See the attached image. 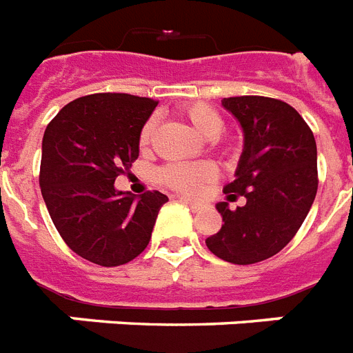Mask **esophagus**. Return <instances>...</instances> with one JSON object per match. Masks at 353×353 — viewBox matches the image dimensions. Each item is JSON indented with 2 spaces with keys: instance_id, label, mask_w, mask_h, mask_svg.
I'll return each mask as SVG.
<instances>
[{
  "instance_id": "34e87169",
  "label": "esophagus",
  "mask_w": 353,
  "mask_h": 353,
  "mask_svg": "<svg viewBox=\"0 0 353 353\" xmlns=\"http://www.w3.org/2000/svg\"><path fill=\"white\" fill-rule=\"evenodd\" d=\"M179 199L182 200L184 204L190 205V208L193 211H200V210H202V204H200V202H196V200H191V199H188V196H179Z\"/></svg>"
}]
</instances>
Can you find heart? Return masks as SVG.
Segmentation results:
<instances>
[{
  "label": "heart",
  "mask_w": 353,
  "mask_h": 353,
  "mask_svg": "<svg viewBox=\"0 0 353 353\" xmlns=\"http://www.w3.org/2000/svg\"><path fill=\"white\" fill-rule=\"evenodd\" d=\"M184 114L188 122L208 140H215L224 131V118L215 107L204 101H194L184 107ZM154 128H157V118H149L142 132H140V143L148 145L151 140ZM162 182L171 185L173 190L179 191H194L200 182L215 179V168L211 163L196 162V163H169L160 173Z\"/></svg>",
  "instance_id": "obj_1"
}]
</instances>
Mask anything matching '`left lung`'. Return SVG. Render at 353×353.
I'll use <instances>...</instances> for the list:
<instances>
[{
	"label": "left lung",
	"instance_id": "left-lung-1",
	"mask_svg": "<svg viewBox=\"0 0 353 353\" xmlns=\"http://www.w3.org/2000/svg\"><path fill=\"white\" fill-rule=\"evenodd\" d=\"M222 107L242 129L244 148L235 180L224 188L219 233L205 239L213 255L255 264L283 250L308 215L317 193V145L312 129L286 101L264 97L224 98ZM244 196L247 204L229 210Z\"/></svg>",
	"mask_w": 353,
	"mask_h": 353
}]
</instances>
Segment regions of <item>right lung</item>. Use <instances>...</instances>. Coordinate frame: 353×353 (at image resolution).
<instances>
[{
    "label": "right lung",
    "mask_w": 353,
    "mask_h": 353,
    "mask_svg": "<svg viewBox=\"0 0 353 353\" xmlns=\"http://www.w3.org/2000/svg\"><path fill=\"white\" fill-rule=\"evenodd\" d=\"M159 101L122 92L89 94L61 109L41 142L39 185L65 244L111 268L148 248L168 196L114 188L140 153V132Z\"/></svg>",
    "instance_id": "add662e5"
}]
</instances>
